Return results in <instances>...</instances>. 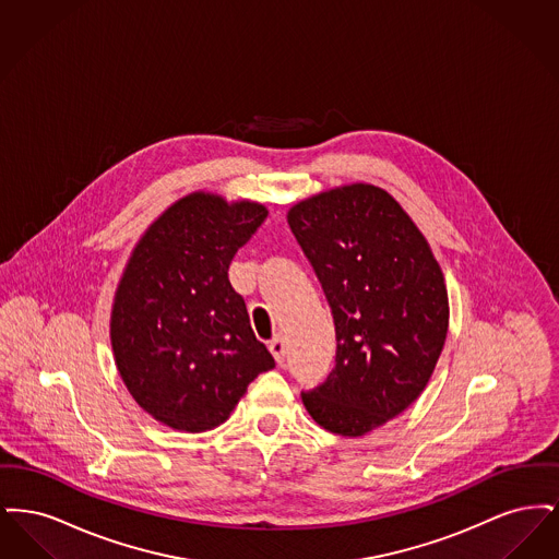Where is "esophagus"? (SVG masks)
<instances>
[{
    "instance_id": "esophagus-1",
    "label": "esophagus",
    "mask_w": 559,
    "mask_h": 559,
    "mask_svg": "<svg viewBox=\"0 0 559 559\" xmlns=\"http://www.w3.org/2000/svg\"><path fill=\"white\" fill-rule=\"evenodd\" d=\"M267 347H270V352H272L274 360H276L278 365H283V362H285V354H287V352H285V342L276 337V340H272V342H270V346Z\"/></svg>"
}]
</instances>
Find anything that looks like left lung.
Returning <instances> with one entry per match:
<instances>
[{"mask_svg": "<svg viewBox=\"0 0 559 559\" xmlns=\"http://www.w3.org/2000/svg\"><path fill=\"white\" fill-rule=\"evenodd\" d=\"M335 322V369L301 400L326 431L365 436L426 390L449 331V293L426 237L383 188L349 185L287 213Z\"/></svg>", "mask_w": 559, "mask_h": 559, "instance_id": "1", "label": "left lung"}]
</instances>
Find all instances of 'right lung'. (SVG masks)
<instances>
[{
    "instance_id": "1",
    "label": "right lung",
    "mask_w": 559,
    "mask_h": 559,
    "mask_svg": "<svg viewBox=\"0 0 559 559\" xmlns=\"http://www.w3.org/2000/svg\"><path fill=\"white\" fill-rule=\"evenodd\" d=\"M266 207L192 192L163 212L133 247L110 312V344L133 400L180 431L224 424L247 385L274 369L233 289L235 253Z\"/></svg>"
}]
</instances>
